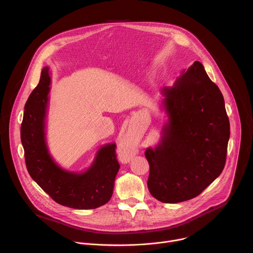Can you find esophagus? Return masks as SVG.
Here are the masks:
<instances>
[{
  "label": "esophagus",
  "mask_w": 253,
  "mask_h": 253,
  "mask_svg": "<svg viewBox=\"0 0 253 253\" xmlns=\"http://www.w3.org/2000/svg\"><path fill=\"white\" fill-rule=\"evenodd\" d=\"M133 154H134V151H133V149H132L130 146H127V147L121 152L122 159H123L124 161H126V162H128V161L131 159V157L133 156Z\"/></svg>",
  "instance_id": "34e87169"
}]
</instances>
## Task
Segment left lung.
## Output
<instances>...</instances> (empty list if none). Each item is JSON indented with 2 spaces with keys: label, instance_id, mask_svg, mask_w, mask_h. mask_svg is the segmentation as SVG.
<instances>
[{
  "label": "left lung",
  "instance_id": "1",
  "mask_svg": "<svg viewBox=\"0 0 253 253\" xmlns=\"http://www.w3.org/2000/svg\"><path fill=\"white\" fill-rule=\"evenodd\" d=\"M161 93L168 121L158 145L145 151L147 186L157 200L178 203L198 196L221 174L229 119L222 93L198 61Z\"/></svg>",
  "mask_w": 253,
  "mask_h": 253
}]
</instances>
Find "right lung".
<instances>
[{"mask_svg":"<svg viewBox=\"0 0 253 253\" xmlns=\"http://www.w3.org/2000/svg\"><path fill=\"white\" fill-rule=\"evenodd\" d=\"M50 84L49 68L45 67L39 84L25 105L21 141L27 170L34 181L57 203L75 209L100 207L112 197L120 168L116 144H106L99 149L92 165L83 173L62 169L51 157L45 137Z\"/></svg>","mask_w":253,"mask_h":253,"instance_id":"right-lung-1","label":"right lung"}]
</instances>
